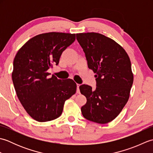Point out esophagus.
Returning a JSON list of instances; mask_svg holds the SVG:
<instances>
[{
	"label": "esophagus",
	"mask_w": 153,
	"mask_h": 153,
	"mask_svg": "<svg viewBox=\"0 0 153 153\" xmlns=\"http://www.w3.org/2000/svg\"><path fill=\"white\" fill-rule=\"evenodd\" d=\"M79 84H77V93H80V91H79Z\"/></svg>",
	"instance_id": "34e87169"
}]
</instances>
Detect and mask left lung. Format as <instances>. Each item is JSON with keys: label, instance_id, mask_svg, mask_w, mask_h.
Here are the masks:
<instances>
[{"label": "left lung", "instance_id": "8db88e82", "mask_svg": "<svg viewBox=\"0 0 153 153\" xmlns=\"http://www.w3.org/2000/svg\"><path fill=\"white\" fill-rule=\"evenodd\" d=\"M88 68L96 75V89L79 86L87 102L81 108L89 121L106 123L118 116L128 102L134 82L130 59L116 41L97 33H77Z\"/></svg>", "mask_w": 153, "mask_h": 153}]
</instances>
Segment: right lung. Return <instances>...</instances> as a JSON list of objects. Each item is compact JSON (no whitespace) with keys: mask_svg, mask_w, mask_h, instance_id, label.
Masks as SVG:
<instances>
[{"mask_svg":"<svg viewBox=\"0 0 153 153\" xmlns=\"http://www.w3.org/2000/svg\"><path fill=\"white\" fill-rule=\"evenodd\" d=\"M75 39L76 34H40L26 42L16 55L12 74L15 91L28 114L38 122L58 118L65 101L76 93L72 79L49 78L47 72L53 64H58L62 53Z\"/></svg>","mask_w":153,"mask_h":153,"instance_id":"right-lung-1","label":"right lung"}]
</instances>
